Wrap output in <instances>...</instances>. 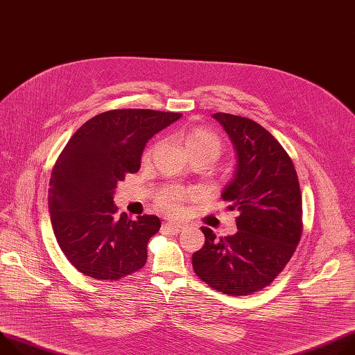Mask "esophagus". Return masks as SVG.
<instances>
[{
	"label": "esophagus",
	"instance_id": "esophagus-1",
	"mask_svg": "<svg viewBox=\"0 0 355 355\" xmlns=\"http://www.w3.org/2000/svg\"><path fill=\"white\" fill-rule=\"evenodd\" d=\"M184 228H185L184 225L175 223V222H167V223L164 225V230H166L167 232H170L171 235H178Z\"/></svg>",
	"mask_w": 355,
	"mask_h": 355
}]
</instances>
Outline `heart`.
<instances>
[{
    "mask_svg": "<svg viewBox=\"0 0 355 355\" xmlns=\"http://www.w3.org/2000/svg\"><path fill=\"white\" fill-rule=\"evenodd\" d=\"M182 141H184L185 150L191 157L207 154L216 158L222 150V144L218 136H215L212 132L202 127L188 128V130L182 133ZM153 150L154 147H150L144 151V155H143L144 161H148L151 158ZM191 196H192L191 191L184 187L168 185V187H164L155 196V205L167 215H175L178 214L182 202L191 198Z\"/></svg>",
    "mask_w": 355,
    "mask_h": 355,
    "instance_id": "heart-1",
    "label": "heart"
}]
</instances>
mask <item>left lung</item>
<instances>
[{
    "instance_id": "left-lung-1",
    "label": "left lung",
    "mask_w": 355,
    "mask_h": 355,
    "mask_svg": "<svg viewBox=\"0 0 355 355\" xmlns=\"http://www.w3.org/2000/svg\"><path fill=\"white\" fill-rule=\"evenodd\" d=\"M235 146L238 166L222 192L238 209V232L216 238L201 228L205 245L192 254L197 276L230 296L261 292L282 273L303 232L302 194L296 168L282 144L256 121L215 113Z\"/></svg>"
}]
</instances>
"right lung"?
Returning <instances> with one entry per match:
<instances>
[{"mask_svg":"<svg viewBox=\"0 0 355 355\" xmlns=\"http://www.w3.org/2000/svg\"><path fill=\"white\" fill-rule=\"evenodd\" d=\"M181 117L150 109L101 113L80 125L59 154L49 181L55 238L85 276L113 282L139 272L161 227L155 215H117V182L140 170L146 143Z\"/></svg>","mask_w":355,"mask_h":355,"instance_id":"1","label":"right lung"}]
</instances>
